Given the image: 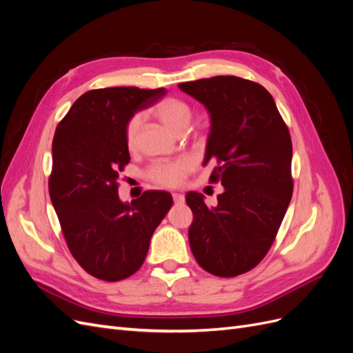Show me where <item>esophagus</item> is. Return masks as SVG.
<instances>
[{
    "instance_id": "34e87169",
    "label": "esophagus",
    "mask_w": 353,
    "mask_h": 353,
    "mask_svg": "<svg viewBox=\"0 0 353 353\" xmlns=\"http://www.w3.org/2000/svg\"><path fill=\"white\" fill-rule=\"evenodd\" d=\"M172 197H174V201H175V203H183V201H184V196L179 194V193H174Z\"/></svg>"
}]
</instances>
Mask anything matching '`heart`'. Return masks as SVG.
Instances as JSON below:
<instances>
[{
    "instance_id": "b5f03b06",
    "label": "heart",
    "mask_w": 353,
    "mask_h": 353,
    "mask_svg": "<svg viewBox=\"0 0 353 353\" xmlns=\"http://www.w3.org/2000/svg\"><path fill=\"white\" fill-rule=\"evenodd\" d=\"M153 114L157 119L168 126L170 131L178 132L188 126L193 109L191 105L176 97H165L156 103ZM141 128V114H134L125 128V143L130 152H135L138 147V134ZM190 165L187 160H175V162H156L148 169V178L153 183L163 187H176L183 183Z\"/></svg>"
}]
</instances>
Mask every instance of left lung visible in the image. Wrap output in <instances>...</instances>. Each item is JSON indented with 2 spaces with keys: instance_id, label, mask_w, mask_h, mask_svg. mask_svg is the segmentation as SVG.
Segmentation results:
<instances>
[{
  "instance_id": "obj_1",
  "label": "left lung",
  "mask_w": 353,
  "mask_h": 353,
  "mask_svg": "<svg viewBox=\"0 0 353 353\" xmlns=\"http://www.w3.org/2000/svg\"><path fill=\"white\" fill-rule=\"evenodd\" d=\"M178 87L206 105L212 126L206 159L221 183L218 206L190 191V248L203 270L231 279L249 272L271 249L293 194L292 138L272 95L261 83L213 77Z\"/></svg>"
}]
</instances>
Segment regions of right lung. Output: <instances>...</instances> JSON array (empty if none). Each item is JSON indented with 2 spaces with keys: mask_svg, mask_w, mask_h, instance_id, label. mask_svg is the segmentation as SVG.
Here are the masks:
<instances>
[{
  "mask_svg": "<svg viewBox=\"0 0 353 353\" xmlns=\"http://www.w3.org/2000/svg\"><path fill=\"white\" fill-rule=\"evenodd\" d=\"M163 94V88L91 90L56 128L50 197L74 261L99 280L121 281L140 270L154 230L172 208V196L160 190L144 191L131 205L117 196L131 159L126 123Z\"/></svg>",
  "mask_w": 353,
  "mask_h": 353,
  "instance_id": "obj_1",
  "label": "right lung"
}]
</instances>
